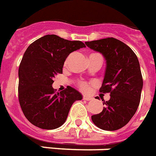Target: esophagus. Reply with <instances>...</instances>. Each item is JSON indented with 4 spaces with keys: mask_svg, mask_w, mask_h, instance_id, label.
Segmentation results:
<instances>
[{
    "mask_svg": "<svg viewBox=\"0 0 156 156\" xmlns=\"http://www.w3.org/2000/svg\"><path fill=\"white\" fill-rule=\"evenodd\" d=\"M83 99V100H86V101H90V100H92V99H93V98H92V97H90V96L84 95Z\"/></svg>",
    "mask_w": 156,
    "mask_h": 156,
    "instance_id": "obj_1",
    "label": "esophagus"
}]
</instances>
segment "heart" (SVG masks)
<instances>
[{
    "label": "heart",
    "mask_w": 156,
    "mask_h": 156,
    "mask_svg": "<svg viewBox=\"0 0 156 156\" xmlns=\"http://www.w3.org/2000/svg\"><path fill=\"white\" fill-rule=\"evenodd\" d=\"M79 87L83 91H87L89 88V85L86 83V82H80L79 83Z\"/></svg>",
    "instance_id": "heart-1"
}]
</instances>
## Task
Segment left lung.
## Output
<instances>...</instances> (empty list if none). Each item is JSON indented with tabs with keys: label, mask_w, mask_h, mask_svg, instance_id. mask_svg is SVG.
I'll return each instance as SVG.
<instances>
[{
	"label": "left lung",
	"mask_w": 156,
	"mask_h": 156,
	"mask_svg": "<svg viewBox=\"0 0 156 156\" xmlns=\"http://www.w3.org/2000/svg\"><path fill=\"white\" fill-rule=\"evenodd\" d=\"M101 53L106 59V71L101 93H110L101 112L92 116L98 127L116 131L130 122L140 101L143 79L140 63L133 50L115 38H106L85 43Z\"/></svg>",
	"instance_id": "1"
}]
</instances>
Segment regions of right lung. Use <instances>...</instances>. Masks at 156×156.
Returning <instances> with one entry per match:
<instances>
[{
	"label": "right lung",
	"mask_w": 156,
	"mask_h": 156,
	"mask_svg": "<svg viewBox=\"0 0 156 156\" xmlns=\"http://www.w3.org/2000/svg\"><path fill=\"white\" fill-rule=\"evenodd\" d=\"M83 47L79 40L47 34L27 48L19 67L18 95L23 113L34 126L45 130L59 127L73 103L82 100V94L74 88L68 87L55 93L52 84L55 76L63 73L69 54Z\"/></svg>",
	"instance_id": "add662e5"
}]
</instances>
